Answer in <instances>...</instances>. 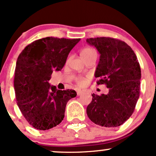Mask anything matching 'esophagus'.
Listing matches in <instances>:
<instances>
[{
	"label": "esophagus",
	"instance_id": "esophagus-1",
	"mask_svg": "<svg viewBox=\"0 0 156 156\" xmlns=\"http://www.w3.org/2000/svg\"><path fill=\"white\" fill-rule=\"evenodd\" d=\"M83 91L78 90V91H77V95H78V96H80V95H81V94H83Z\"/></svg>",
	"mask_w": 156,
	"mask_h": 156
}]
</instances>
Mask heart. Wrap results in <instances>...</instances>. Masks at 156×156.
Returning a JSON list of instances; mask_svg holds the SVG:
<instances>
[{"mask_svg":"<svg viewBox=\"0 0 156 156\" xmlns=\"http://www.w3.org/2000/svg\"><path fill=\"white\" fill-rule=\"evenodd\" d=\"M93 53H96L94 49H92V48H86L82 50L81 52H80V55H81L82 58H83V57L93 54ZM76 82L77 86H78V87H83L87 85V82L88 81H87V78H83V77H78V78H77L76 79Z\"/></svg>","mask_w":156,"mask_h":156,"instance_id":"heart-1","label":"heart"}]
</instances>
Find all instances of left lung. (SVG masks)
Listing matches in <instances>:
<instances>
[{"label":"left lung","instance_id":"obj_1","mask_svg":"<svg viewBox=\"0 0 156 156\" xmlns=\"http://www.w3.org/2000/svg\"><path fill=\"white\" fill-rule=\"evenodd\" d=\"M101 54L94 76L109 92L93 94L87 106L89 119L106 128L120 126L132 115L140 93L141 68L134 51L127 43L111 37L87 39Z\"/></svg>","mask_w":156,"mask_h":156}]
</instances>
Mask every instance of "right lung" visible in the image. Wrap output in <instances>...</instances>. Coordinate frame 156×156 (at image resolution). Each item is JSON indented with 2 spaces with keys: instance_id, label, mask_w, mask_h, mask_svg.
Segmentation results:
<instances>
[{
  "instance_id": "obj_1",
  "label": "right lung",
  "mask_w": 156,
  "mask_h": 156,
  "mask_svg": "<svg viewBox=\"0 0 156 156\" xmlns=\"http://www.w3.org/2000/svg\"><path fill=\"white\" fill-rule=\"evenodd\" d=\"M80 39L45 37L27 45L17 58L15 71L17 104L23 117L37 130L51 129L64 117L67 103L75 90H57L49 80L59 71L68 55Z\"/></svg>"
}]
</instances>
